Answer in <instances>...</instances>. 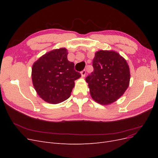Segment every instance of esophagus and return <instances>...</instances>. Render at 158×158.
<instances>
[{
	"label": "esophagus",
	"mask_w": 158,
	"mask_h": 158,
	"mask_svg": "<svg viewBox=\"0 0 158 158\" xmlns=\"http://www.w3.org/2000/svg\"><path fill=\"white\" fill-rule=\"evenodd\" d=\"M85 73H86V72H85V70H83L82 72H81V75H82V77H84L85 76Z\"/></svg>",
	"instance_id": "esophagus-1"
}]
</instances>
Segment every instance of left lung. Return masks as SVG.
<instances>
[{"instance_id":"8db88e82","label":"left lung","mask_w":158,"mask_h":158,"mask_svg":"<svg viewBox=\"0 0 158 158\" xmlns=\"http://www.w3.org/2000/svg\"><path fill=\"white\" fill-rule=\"evenodd\" d=\"M94 71L85 78L91 96L107 105L125 93L130 81V70L125 59L113 51H99L93 60Z\"/></svg>"}]
</instances>
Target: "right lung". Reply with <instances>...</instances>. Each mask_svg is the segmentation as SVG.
Instances as JSON below:
<instances>
[{"label": "right lung", "mask_w": 158, "mask_h": 158, "mask_svg": "<svg viewBox=\"0 0 158 158\" xmlns=\"http://www.w3.org/2000/svg\"><path fill=\"white\" fill-rule=\"evenodd\" d=\"M65 48L55 49L38 59L32 66V82L44 101L56 104L67 99L81 74L67 59Z\"/></svg>", "instance_id": "add662e5"}]
</instances>
